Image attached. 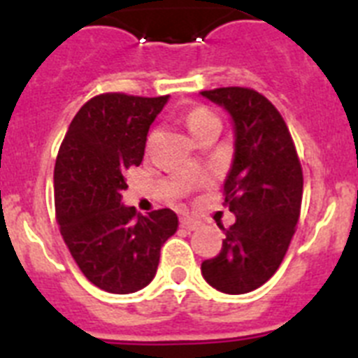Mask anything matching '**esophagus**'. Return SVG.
I'll use <instances>...</instances> for the list:
<instances>
[{
	"label": "esophagus",
	"mask_w": 358,
	"mask_h": 358,
	"mask_svg": "<svg viewBox=\"0 0 358 358\" xmlns=\"http://www.w3.org/2000/svg\"><path fill=\"white\" fill-rule=\"evenodd\" d=\"M181 226L188 231H195L199 226H201V222L192 217H181Z\"/></svg>",
	"instance_id": "1"
}]
</instances>
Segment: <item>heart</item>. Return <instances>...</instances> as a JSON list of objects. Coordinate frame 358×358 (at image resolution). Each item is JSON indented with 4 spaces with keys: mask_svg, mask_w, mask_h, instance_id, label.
<instances>
[{
    "mask_svg": "<svg viewBox=\"0 0 358 358\" xmlns=\"http://www.w3.org/2000/svg\"><path fill=\"white\" fill-rule=\"evenodd\" d=\"M185 120L194 138L201 134L206 127L213 125V123H220V120H218L211 110H208L206 107H194V109H189L188 113H186Z\"/></svg>",
    "mask_w": 358,
    "mask_h": 358,
    "instance_id": "obj_1",
    "label": "heart"
}]
</instances>
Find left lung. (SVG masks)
<instances>
[{
    "label": "left lung",
    "instance_id": "1",
    "mask_svg": "<svg viewBox=\"0 0 358 358\" xmlns=\"http://www.w3.org/2000/svg\"><path fill=\"white\" fill-rule=\"evenodd\" d=\"M201 94L229 113L235 154L224 182V204L235 213L202 276L224 294L262 287L281 265L301 213L303 170L285 120L264 94L249 87H218Z\"/></svg>",
    "mask_w": 358,
    "mask_h": 358
}]
</instances>
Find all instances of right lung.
I'll use <instances>...</instances> for the list:
<instances>
[{
  "instance_id": "add662e5",
  "label": "right lung",
  "mask_w": 358,
  "mask_h": 358,
  "mask_svg": "<svg viewBox=\"0 0 358 358\" xmlns=\"http://www.w3.org/2000/svg\"><path fill=\"white\" fill-rule=\"evenodd\" d=\"M166 96L106 93L80 107L53 172L57 224L87 280L110 294H131L156 276L159 252L177 231L172 210L148 217L122 204L125 172L140 166L152 122Z\"/></svg>"
}]
</instances>
